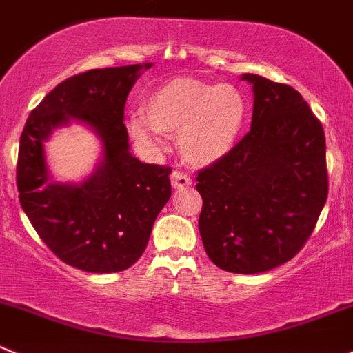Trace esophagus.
Segmentation results:
<instances>
[{"mask_svg": "<svg viewBox=\"0 0 353 353\" xmlns=\"http://www.w3.org/2000/svg\"><path fill=\"white\" fill-rule=\"evenodd\" d=\"M170 183H172V186L176 188V190H183V188L190 186L191 179L188 174L181 172V170H174V172L170 174Z\"/></svg>", "mask_w": 353, "mask_h": 353, "instance_id": "1", "label": "esophagus"}]
</instances>
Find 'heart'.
Listing matches in <instances>:
<instances>
[{"label":"heart","mask_w":353,"mask_h":353,"mask_svg":"<svg viewBox=\"0 0 353 353\" xmlns=\"http://www.w3.org/2000/svg\"><path fill=\"white\" fill-rule=\"evenodd\" d=\"M141 115L129 122L136 141L159 148V134L177 136L181 155L191 165L205 167L234 148L245 125L246 101L234 85L181 77L150 91Z\"/></svg>","instance_id":"heart-1"}]
</instances>
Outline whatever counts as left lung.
Wrapping results in <instances>:
<instances>
[{
  "label": "left lung",
  "instance_id": "left-lung-1",
  "mask_svg": "<svg viewBox=\"0 0 353 353\" xmlns=\"http://www.w3.org/2000/svg\"><path fill=\"white\" fill-rule=\"evenodd\" d=\"M252 128L196 176L201 241L222 271L256 274L292 260L327 200L326 138L319 119L288 84L255 74Z\"/></svg>",
  "mask_w": 353,
  "mask_h": 353
}]
</instances>
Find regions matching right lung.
Instances as JSON below:
<instances>
[{
  "instance_id": "1",
  "label": "right lung",
  "mask_w": 353,
  "mask_h": 353,
  "mask_svg": "<svg viewBox=\"0 0 353 353\" xmlns=\"http://www.w3.org/2000/svg\"><path fill=\"white\" fill-rule=\"evenodd\" d=\"M150 67L94 68L65 79L30 112L20 136V205L44 245L81 271L108 274L131 268L172 193L170 167L143 163L129 153L125 100ZM72 118L97 131L104 159L84 183H50L42 143Z\"/></svg>"
}]
</instances>
